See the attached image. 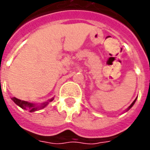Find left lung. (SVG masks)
<instances>
[{
  "instance_id": "1",
  "label": "left lung",
  "mask_w": 150,
  "mask_h": 150,
  "mask_svg": "<svg viewBox=\"0 0 150 150\" xmlns=\"http://www.w3.org/2000/svg\"><path fill=\"white\" fill-rule=\"evenodd\" d=\"M136 99H137V98H136ZM136 99H135V100H134L133 102H132V104H131V105L129 106V108H128V109H130V108H131V107H132V106H133V105H134V103H135V101H136Z\"/></svg>"
}]
</instances>
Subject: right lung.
Instances as JSON below:
<instances>
[{"label":"right lung","mask_w":150,"mask_h":150,"mask_svg":"<svg viewBox=\"0 0 150 150\" xmlns=\"http://www.w3.org/2000/svg\"><path fill=\"white\" fill-rule=\"evenodd\" d=\"M11 100H13V101L17 105H19L20 108H23V109H27V110H29L30 112H34V111H37L38 110V109L45 108V107L49 104V102H50V101H52V100H53V98H52L51 100H48V101H46V102L42 104L39 107H38V105H35L34 104L30 103L28 102V101H25V100H19V99H17V98H11Z\"/></svg>","instance_id":"obj_1"}]
</instances>
